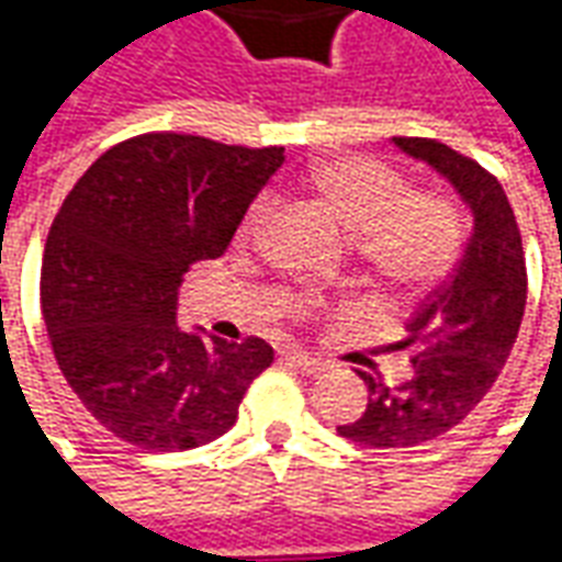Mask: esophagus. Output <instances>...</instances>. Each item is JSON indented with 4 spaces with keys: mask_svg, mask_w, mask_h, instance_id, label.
Returning <instances> with one entry per match:
<instances>
[{
    "mask_svg": "<svg viewBox=\"0 0 562 562\" xmlns=\"http://www.w3.org/2000/svg\"><path fill=\"white\" fill-rule=\"evenodd\" d=\"M282 361L289 367H297V370H304V373H322V370H328L325 361H318V358H310L306 352H297V349H285L282 352Z\"/></svg>",
    "mask_w": 562,
    "mask_h": 562,
    "instance_id": "esophagus-1",
    "label": "esophagus"
}]
</instances>
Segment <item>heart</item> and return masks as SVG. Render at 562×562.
Returning <instances> with one entry per match:
<instances>
[{"label":"heart","instance_id":"1","mask_svg":"<svg viewBox=\"0 0 562 562\" xmlns=\"http://www.w3.org/2000/svg\"><path fill=\"white\" fill-rule=\"evenodd\" d=\"M313 195L340 225L358 237L364 268L401 292H424L446 280L463 249V216L448 195L415 192L406 177L370 156H334L310 171ZM270 216L268 198H256L237 225V240H256ZM322 301L301 297L294 318L318 316Z\"/></svg>","mask_w":562,"mask_h":562}]
</instances>
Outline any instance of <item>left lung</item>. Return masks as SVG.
<instances>
[{
    "instance_id": "8db88e82",
    "label": "left lung",
    "mask_w": 562,
    "mask_h": 562,
    "mask_svg": "<svg viewBox=\"0 0 562 562\" xmlns=\"http://www.w3.org/2000/svg\"><path fill=\"white\" fill-rule=\"evenodd\" d=\"M415 159L451 180L472 210V237L454 273L427 294L409 318L413 376L385 385L364 379V415L337 434L370 448H413L458 427L494 389L518 337L527 304V261L515 210L503 186L479 161L434 138H394Z\"/></svg>"
}]
</instances>
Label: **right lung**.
I'll return each mask as SVG.
<instances>
[{"mask_svg":"<svg viewBox=\"0 0 562 562\" xmlns=\"http://www.w3.org/2000/svg\"><path fill=\"white\" fill-rule=\"evenodd\" d=\"M282 161V147L147 132L92 161L56 213L42 258L56 364L87 413L128 446L213 442L273 364L258 337L183 334L177 289L195 261L228 249Z\"/></svg>","mask_w":562,"mask_h":562,"instance_id":"1","label":"right lung"}]
</instances>
